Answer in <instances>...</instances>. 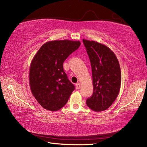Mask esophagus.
I'll use <instances>...</instances> for the list:
<instances>
[{"label":"esophagus","mask_w":147,"mask_h":147,"mask_svg":"<svg viewBox=\"0 0 147 147\" xmlns=\"http://www.w3.org/2000/svg\"><path fill=\"white\" fill-rule=\"evenodd\" d=\"M80 83H77L76 84V88L77 89H79L80 88Z\"/></svg>","instance_id":"34e87169"}]
</instances>
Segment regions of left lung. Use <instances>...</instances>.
Returning a JSON list of instances; mask_svg holds the SVG:
<instances>
[{"label":"left lung","mask_w":147,"mask_h":147,"mask_svg":"<svg viewBox=\"0 0 147 147\" xmlns=\"http://www.w3.org/2000/svg\"><path fill=\"white\" fill-rule=\"evenodd\" d=\"M91 61L93 93L86 104L94 111L108 109L119 93L121 84L120 65L115 54L105 45L83 39Z\"/></svg>","instance_id":"left-lung-1"}]
</instances>
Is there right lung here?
<instances>
[{"label": "right lung", "mask_w": 147, "mask_h": 147, "mask_svg": "<svg viewBox=\"0 0 147 147\" xmlns=\"http://www.w3.org/2000/svg\"><path fill=\"white\" fill-rule=\"evenodd\" d=\"M79 41H50L35 54L29 71L33 96L43 108L58 111L65 105L74 86L63 68L64 61L80 46Z\"/></svg>", "instance_id": "1"}]
</instances>
